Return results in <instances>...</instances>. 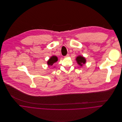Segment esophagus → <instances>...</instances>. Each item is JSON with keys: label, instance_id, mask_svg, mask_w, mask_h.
Masks as SVG:
<instances>
[{"label": "esophagus", "instance_id": "esophagus-1", "mask_svg": "<svg viewBox=\"0 0 122 122\" xmlns=\"http://www.w3.org/2000/svg\"><path fill=\"white\" fill-rule=\"evenodd\" d=\"M69 56H70L69 54H67L66 56H65V58H67V57H68Z\"/></svg>", "mask_w": 122, "mask_h": 122}]
</instances>
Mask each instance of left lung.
<instances>
[{"mask_svg": "<svg viewBox=\"0 0 122 122\" xmlns=\"http://www.w3.org/2000/svg\"><path fill=\"white\" fill-rule=\"evenodd\" d=\"M76 60L77 62V63L81 66L83 65V64H85L86 62V60L85 58L84 57H82L81 56H79L77 57Z\"/></svg>", "mask_w": 122, "mask_h": 122, "instance_id": "obj_1", "label": "left lung"}]
</instances>
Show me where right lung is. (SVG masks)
Segmentation results:
<instances>
[{"label": "right lung", "instance_id": "add662e5", "mask_svg": "<svg viewBox=\"0 0 122 122\" xmlns=\"http://www.w3.org/2000/svg\"><path fill=\"white\" fill-rule=\"evenodd\" d=\"M58 61V58L55 56H53L51 57V58L47 61V64L49 66H52V64Z\"/></svg>", "mask_w": 122, "mask_h": 122}]
</instances>
